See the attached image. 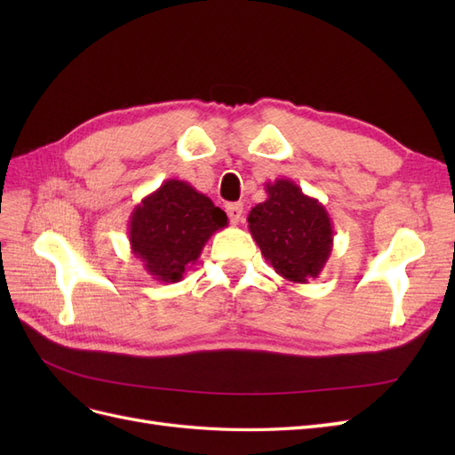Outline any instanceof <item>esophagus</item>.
<instances>
[{"label":"esophagus","mask_w":455,"mask_h":455,"mask_svg":"<svg viewBox=\"0 0 455 455\" xmlns=\"http://www.w3.org/2000/svg\"><path fill=\"white\" fill-rule=\"evenodd\" d=\"M226 212L229 216V222L237 226L241 222V216H243V204L241 203H231V204L226 206Z\"/></svg>","instance_id":"34e87169"}]
</instances>
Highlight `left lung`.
Wrapping results in <instances>:
<instances>
[{"label":"left lung","mask_w":455,"mask_h":455,"mask_svg":"<svg viewBox=\"0 0 455 455\" xmlns=\"http://www.w3.org/2000/svg\"><path fill=\"white\" fill-rule=\"evenodd\" d=\"M267 199L249 212V229L267 264L291 283L321 275L332 252L334 228L324 204L298 184L279 178L266 184Z\"/></svg>","instance_id":"left-lung-1"}]
</instances>
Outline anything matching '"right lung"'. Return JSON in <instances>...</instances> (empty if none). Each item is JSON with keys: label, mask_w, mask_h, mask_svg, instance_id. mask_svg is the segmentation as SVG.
<instances>
[{"label": "right lung", "mask_w": 455, "mask_h": 455, "mask_svg": "<svg viewBox=\"0 0 455 455\" xmlns=\"http://www.w3.org/2000/svg\"><path fill=\"white\" fill-rule=\"evenodd\" d=\"M228 226L222 209L184 180H167L134 206L129 243L144 269L161 283H178L218 229Z\"/></svg>", "instance_id": "right-lung-1"}]
</instances>
